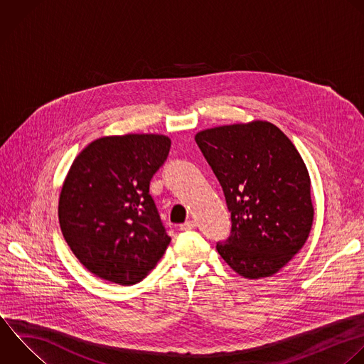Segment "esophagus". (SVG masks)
I'll list each match as a JSON object with an SVG mask.
<instances>
[{
  "instance_id": "34e87169",
  "label": "esophagus",
  "mask_w": 364,
  "mask_h": 364,
  "mask_svg": "<svg viewBox=\"0 0 364 364\" xmlns=\"http://www.w3.org/2000/svg\"><path fill=\"white\" fill-rule=\"evenodd\" d=\"M195 226H196L195 220H188L179 226V230H192V229H195Z\"/></svg>"
}]
</instances>
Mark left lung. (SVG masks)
<instances>
[{"label":"left lung","instance_id":"8db88e82","mask_svg":"<svg viewBox=\"0 0 364 364\" xmlns=\"http://www.w3.org/2000/svg\"><path fill=\"white\" fill-rule=\"evenodd\" d=\"M195 141L230 212V236L218 242L219 255L243 277L274 274L301 249L313 223L300 154L266 121L205 129Z\"/></svg>","mask_w":364,"mask_h":364}]
</instances>
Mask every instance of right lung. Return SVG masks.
<instances>
[{"mask_svg": "<svg viewBox=\"0 0 364 364\" xmlns=\"http://www.w3.org/2000/svg\"><path fill=\"white\" fill-rule=\"evenodd\" d=\"M171 139L154 134L105 136L73 162L61 189V232L95 276L129 286L164 256L171 237L149 193Z\"/></svg>", "mask_w": 364, "mask_h": 364, "instance_id": "obj_1", "label": "right lung"}]
</instances>
